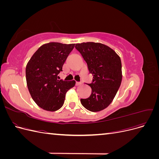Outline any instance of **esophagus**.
Here are the masks:
<instances>
[{
  "label": "esophagus",
  "instance_id": "esophagus-1",
  "mask_svg": "<svg viewBox=\"0 0 159 159\" xmlns=\"http://www.w3.org/2000/svg\"><path fill=\"white\" fill-rule=\"evenodd\" d=\"M81 84H81V82H76V83H75V85H77V86H79V85H81Z\"/></svg>",
  "mask_w": 159,
  "mask_h": 159
}]
</instances>
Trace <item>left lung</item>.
Masks as SVG:
<instances>
[{"label":"left lung","mask_w":159,"mask_h":159,"mask_svg":"<svg viewBox=\"0 0 159 159\" xmlns=\"http://www.w3.org/2000/svg\"><path fill=\"white\" fill-rule=\"evenodd\" d=\"M75 48L93 77L92 82L88 84L91 88V95L81 99V103L90 111H99L112 102L121 85V59L113 50L101 43L83 42L76 44Z\"/></svg>","instance_id":"left-lung-1"}]
</instances>
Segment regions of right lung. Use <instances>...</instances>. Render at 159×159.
Masks as SVG:
<instances>
[{
  "label": "right lung",
  "mask_w": 159,
  "mask_h": 159,
  "mask_svg": "<svg viewBox=\"0 0 159 159\" xmlns=\"http://www.w3.org/2000/svg\"><path fill=\"white\" fill-rule=\"evenodd\" d=\"M75 44L50 42L42 45L32 56L26 68L28 90L34 102L43 109L55 111L64 105L66 93L75 84L58 76Z\"/></svg>",
  "instance_id": "1"
}]
</instances>
